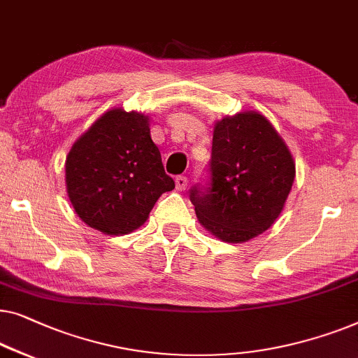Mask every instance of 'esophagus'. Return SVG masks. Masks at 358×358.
Segmentation results:
<instances>
[{"mask_svg":"<svg viewBox=\"0 0 358 358\" xmlns=\"http://www.w3.org/2000/svg\"><path fill=\"white\" fill-rule=\"evenodd\" d=\"M175 185H177V189H185L186 185H188V178L183 177V175H178V177L175 178Z\"/></svg>","mask_w":358,"mask_h":358,"instance_id":"obj_1","label":"esophagus"}]
</instances>
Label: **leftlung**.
I'll return each instance as SVG.
<instances>
[{
    "instance_id": "1",
    "label": "left lung",
    "mask_w": 358,
    "mask_h": 358,
    "mask_svg": "<svg viewBox=\"0 0 358 358\" xmlns=\"http://www.w3.org/2000/svg\"><path fill=\"white\" fill-rule=\"evenodd\" d=\"M208 185L189 191L199 224L227 243L263 234L279 217L295 180L284 139L258 112L214 124Z\"/></svg>"
}]
</instances>
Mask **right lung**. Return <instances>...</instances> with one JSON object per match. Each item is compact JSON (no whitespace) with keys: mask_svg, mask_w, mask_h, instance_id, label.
Segmentation results:
<instances>
[{"mask_svg":"<svg viewBox=\"0 0 358 358\" xmlns=\"http://www.w3.org/2000/svg\"><path fill=\"white\" fill-rule=\"evenodd\" d=\"M64 170L76 214L105 235L141 227L162 193L175 188L150 139L149 117L123 108L108 110L80 136Z\"/></svg>","mask_w":358,"mask_h":358,"instance_id":"obj_1","label":"right lung"}]
</instances>
